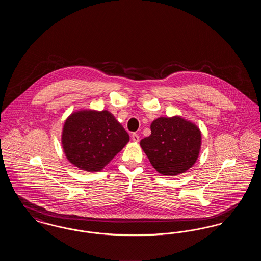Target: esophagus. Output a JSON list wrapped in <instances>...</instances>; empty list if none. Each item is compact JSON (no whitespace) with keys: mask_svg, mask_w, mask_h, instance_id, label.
Here are the masks:
<instances>
[{"mask_svg":"<svg viewBox=\"0 0 261 261\" xmlns=\"http://www.w3.org/2000/svg\"><path fill=\"white\" fill-rule=\"evenodd\" d=\"M132 140H133V142H139V140H140V137L136 133H134V134H132Z\"/></svg>","mask_w":261,"mask_h":261,"instance_id":"esophagus-1","label":"esophagus"}]
</instances>
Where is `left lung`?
<instances>
[{
	"mask_svg": "<svg viewBox=\"0 0 261 261\" xmlns=\"http://www.w3.org/2000/svg\"><path fill=\"white\" fill-rule=\"evenodd\" d=\"M150 130L140 145L159 173H184L197 162L201 145L197 125L180 116L160 117L152 121Z\"/></svg>",
	"mask_w": 261,
	"mask_h": 261,
	"instance_id": "obj_1",
	"label": "left lung"
}]
</instances>
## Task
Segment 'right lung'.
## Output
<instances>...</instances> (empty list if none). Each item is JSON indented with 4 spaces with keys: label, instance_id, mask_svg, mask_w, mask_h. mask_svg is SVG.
I'll return each mask as SVG.
<instances>
[{
    "label": "right lung",
    "instance_id": "add662e5",
    "mask_svg": "<svg viewBox=\"0 0 261 261\" xmlns=\"http://www.w3.org/2000/svg\"><path fill=\"white\" fill-rule=\"evenodd\" d=\"M129 142V135L108 111L71 113L62 129L66 159L81 170L100 171Z\"/></svg>",
    "mask_w": 261,
    "mask_h": 261
}]
</instances>
